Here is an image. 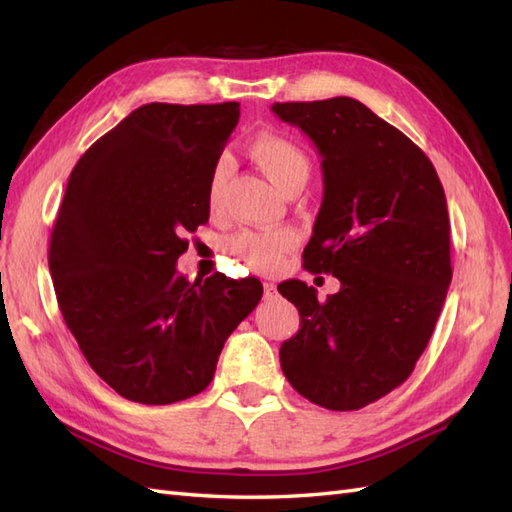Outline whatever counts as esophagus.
<instances>
[{"instance_id":"esophagus-1","label":"esophagus","mask_w":512,"mask_h":512,"mask_svg":"<svg viewBox=\"0 0 512 512\" xmlns=\"http://www.w3.org/2000/svg\"><path fill=\"white\" fill-rule=\"evenodd\" d=\"M277 295V286L273 284V281H266L264 284V297L266 299H273Z\"/></svg>"}]
</instances>
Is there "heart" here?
<instances>
[{
  "label": "heart",
  "mask_w": 512,
  "mask_h": 512,
  "mask_svg": "<svg viewBox=\"0 0 512 512\" xmlns=\"http://www.w3.org/2000/svg\"><path fill=\"white\" fill-rule=\"evenodd\" d=\"M250 156L264 176L275 187L286 193L292 187H303L310 176V160L299 145L286 136L259 134L250 143ZM226 178V162L220 160L213 167L209 180V204L215 209L220 202L222 184ZM297 244V233L292 228H275V231H246L231 242L233 255L244 259L253 270H275L288 250Z\"/></svg>",
  "instance_id": "obj_1"
}]
</instances>
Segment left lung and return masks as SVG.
Masks as SVG:
<instances>
[{
	"mask_svg": "<svg viewBox=\"0 0 512 512\" xmlns=\"http://www.w3.org/2000/svg\"><path fill=\"white\" fill-rule=\"evenodd\" d=\"M273 112L321 156L323 202L303 266L341 281L325 301L306 281L277 286L301 314L281 369L314 405L354 411L405 383L436 328L453 275L447 198L424 151L361 101Z\"/></svg>",
	"mask_w": 512,
	"mask_h": 512,
	"instance_id": "obj_1",
	"label": "left lung"
}]
</instances>
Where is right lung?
<instances>
[{
  "mask_svg": "<svg viewBox=\"0 0 512 512\" xmlns=\"http://www.w3.org/2000/svg\"><path fill=\"white\" fill-rule=\"evenodd\" d=\"M239 103H149L85 151L70 173L48 266L59 310L116 394L171 405L209 387L228 336L262 281H189L178 257L209 222V180Z\"/></svg>",
  "mask_w": 512,
  "mask_h": 512,
  "instance_id": "obj_1",
  "label": "right lung"
}]
</instances>
